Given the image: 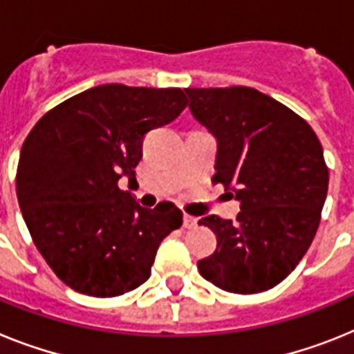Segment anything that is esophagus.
<instances>
[{"instance_id": "34e87169", "label": "esophagus", "mask_w": 354, "mask_h": 354, "mask_svg": "<svg viewBox=\"0 0 354 354\" xmlns=\"http://www.w3.org/2000/svg\"><path fill=\"white\" fill-rule=\"evenodd\" d=\"M196 226H198V219H196V217H192V215H189V214L183 215V228L192 230V228H196Z\"/></svg>"}]
</instances>
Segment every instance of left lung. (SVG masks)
Segmentation results:
<instances>
[{
  "instance_id": "left-lung-1",
  "label": "left lung",
  "mask_w": 354,
  "mask_h": 354,
  "mask_svg": "<svg viewBox=\"0 0 354 354\" xmlns=\"http://www.w3.org/2000/svg\"><path fill=\"white\" fill-rule=\"evenodd\" d=\"M189 109L217 139L215 183L241 201L236 221L208 215L217 250L198 262L226 292L257 294L283 281L321 223L328 165L308 122L251 87L185 88Z\"/></svg>"
}]
</instances>
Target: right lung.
Returning a JSON list of instances; mask_svg holds the SVG:
<instances>
[{"mask_svg":"<svg viewBox=\"0 0 354 354\" xmlns=\"http://www.w3.org/2000/svg\"><path fill=\"white\" fill-rule=\"evenodd\" d=\"M181 88L92 87L46 112L21 147L15 189L24 223L55 274L73 290L121 296L142 285L160 242L183 223L173 203L144 208L142 140L183 112Z\"/></svg>","mask_w":354,"mask_h":354,"instance_id":"obj_1","label":"right lung"}]
</instances>
